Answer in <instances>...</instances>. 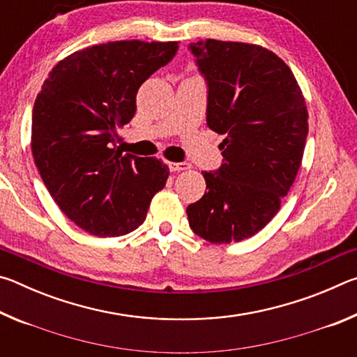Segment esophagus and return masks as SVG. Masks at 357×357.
<instances>
[{
	"label": "esophagus",
	"mask_w": 357,
	"mask_h": 357,
	"mask_svg": "<svg viewBox=\"0 0 357 357\" xmlns=\"http://www.w3.org/2000/svg\"><path fill=\"white\" fill-rule=\"evenodd\" d=\"M168 168H170V172H181L190 168V165L185 162H168Z\"/></svg>",
	"instance_id": "34e87169"
}]
</instances>
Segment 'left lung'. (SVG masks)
<instances>
[{
    "label": "left lung",
    "instance_id": "1",
    "mask_svg": "<svg viewBox=\"0 0 357 357\" xmlns=\"http://www.w3.org/2000/svg\"><path fill=\"white\" fill-rule=\"evenodd\" d=\"M208 86V128L225 135L222 165L203 172L206 192L187 206L193 233L213 244L263 229L299 172L309 132L293 72L266 48L243 42L189 45Z\"/></svg>",
    "mask_w": 357,
    "mask_h": 357
}]
</instances>
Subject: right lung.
<instances>
[{
  "label": "right lung",
  "mask_w": 357,
  "mask_h": 357,
  "mask_svg": "<svg viewBox=\"0 0 357 357\" xmlns=\"http://www.w3.org/2000/svg\"><path fill=\"white\" fill-rule=\"evenodd\" d=\"M178 42L116 40L72 53L33 107L36 167L59 209L94 236H123L146 219L168 167L123 154L118 129L134 118L137 91L172 61Z\"/></svg>",
  "instance_id": "right-lung-1"
}]
</instances>
